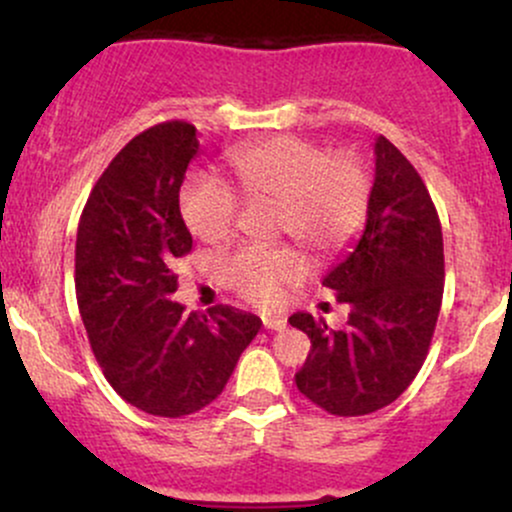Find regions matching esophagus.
Instances as JSON below:
<instances>
[{"instance_id": "obj_1", "label": "esophagus", "mask_w": 512, "mask_h": 512, "mask_svg": "<svg viewBox=\"0 0 512 512\" xmlns=\"http://www.w3.org/2000/svg\"><path fill=\"white\" fill-rule=\"evenodd\" d=\"M262 325H264V330H284V327H286V317H281V315H264L262 317Z\"/></svg>"}]
</instances>
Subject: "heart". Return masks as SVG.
Wrapping results in <instances>:
<instances>
[{"instance_id": "heart-1", "label": "heart", "mask_w": 512, "mask_h": 512, "mask_svg": "<svg viewBox=\"0 0 512 512\" xmlns=\"http://www.w3.org/2000/svg\"><path fill=\"white\" fill-rule=\"evenodd\" d=\"M238 192L250 202H274L276 231L289 233L315 255H334L358 236L370 207V175L351 154H332L308 139L281 134L238 149L228 158ZM180 214L192 236L223 243L236 228L238 199L231 187L192 175L180 190ZM223 284L255 305L284 301L303 276L291 245L240 248L219 262Z\"/></svg>"}]
</instances>
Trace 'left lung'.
<instances>
[{
	"label": "left lung",
	"mask_w": 512,
	"mask_h": 512,
	"mask_svg": "<svg viewBox=\"0 0 512 512\" xmlns=\"http://www.w3.org/2000/svg\"><path fill=\"white\" fill-rule=\"evenodd\" d=\"M322 284L349 305V320L332 330L310 313L289 317L310 337L298 390L334 416L387 407L424 366L445 284L438 211L421 175L390 139H375L366 228Z\"/></svg>",
	"instance_id": "left-lung-1"
}]
</instances>
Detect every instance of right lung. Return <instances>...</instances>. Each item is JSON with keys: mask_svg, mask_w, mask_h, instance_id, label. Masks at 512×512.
<instances>
[{"mask_svg": "<svg viewBox=\"0 0 512 512\" xmlns=\"http://www.w3.org/2000/svg\"><path fill=\"white\" fill-rule=\"evenodd\" d=\"M197 151L190 122L144 129L103 170L76 231V301L105 380L166 419L214 402L262 327L231 305L187 315L170 301L173 262L192 250L180 185Z\"/></svg>", "mask_w": 512, "mask_h": 512, "instance_id": "right-lung-1", "label": "right lung"}]
</instances>
